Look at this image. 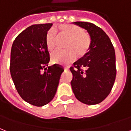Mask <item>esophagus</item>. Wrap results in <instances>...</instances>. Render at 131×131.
Returning a JSON list of instances; mask_svg holds the SVG:
<instances>
[{"label": "esophagus", "mask_w": 131, "mask_h": 131, "mask_svg": "<svg viewBox=\"0 0 131 131\" xmlns=\"http://www.w3.org/2000/svg\"><path fill=\"white\" fill-rule=\"evenodd\" d=\"M64 70H68L69 68H68V67H65Z\"/></svg>", "instance_id": "34e87169"}]
</instances>
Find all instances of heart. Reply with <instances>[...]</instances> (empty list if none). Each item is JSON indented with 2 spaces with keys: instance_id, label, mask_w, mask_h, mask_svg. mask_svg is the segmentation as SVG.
<instances>
[{
  "instance_id": "obj_1",
  "label": "heart",
  "mask_w": 131,
  "mask_h": 131,
  "mask_svg": "<svg viewBox=\"0 0 131 131\" xmlns=\"http://www.w3.org/2000/svg\"><path fill=\"white\" fill-rule=\"evenodd\" d=\"M60 35L69 39L66 50H56L51 54V60L54 63L68 65L74 62L78 56L83 58L90 51L92 46V37L82 27L72 24H62L57 26ZM46 44L49 50L56 46L57 33L56 30L50 28L46 34Z\"/></svg>"
}]
</instances>
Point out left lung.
I'll use <instances>...</instances> for the list:
<instances>
[{
    "label": "left lung",
    "mask_w": 131,
    "mask_h": 131,
    "mask_svg": "<svg viewBox=\"0 0 131 131\" xmlns=\"http://www.w3.org/2000/svg\"><path fill=\"white\" fill-rule=\"evenodd\" d=\"M73 23L87 30L92 42L88 54L70 68L73 75L71 86L80 102L89 105L98 104L110 94L115 82V50L108 35L100 27L87 22Z\"/></svg>",
    "instance_id": "left-lung-1"
}]
</instances>
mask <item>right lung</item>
I'll return each mask as SVG.
<instances>
[{
    "label": "right lung",
    "instance_id": "obj_1",
    "mask_svg": "<svg viewBox=\"0 0 131 131\" xmlns=\"http://www.w3.org/2000/svg\"><path fill=\"white\" fill-rule=\"evenodd\" d=\"M52 25L29 27L16 37L11 50L10 72L17 92L24 101L37 107L53 99L64 71L58 64L46 68L50 61L46 34Z\"/></svg>",
    "mask_w": 131,
    "mask_h": 131
}]
</instances>
